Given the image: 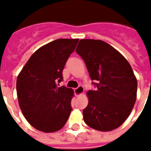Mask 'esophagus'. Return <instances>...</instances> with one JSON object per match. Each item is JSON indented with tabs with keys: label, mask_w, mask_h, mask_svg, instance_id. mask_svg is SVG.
I'll list each match as a JSON object with an SVG mask.
<instances>
[{
	"label": "esophagus",
	"mask_w": 151,
	"mask_h": 151,
	"mask_svg": "<svg viewBox=\"0 0 151 151\" xmlns=\"http://www.w3.org/2000/svg\"><path fill=\"white\" fill-rule=\"evenodd\" d=\"M83 91H84V88H83V87L81 85H80L78 86L77 88L74 89V93H75L76 96H80V95H81L82 93H83Z\"/></svg>",
	"instance_id": "esophagus-1"
}]
</instances>
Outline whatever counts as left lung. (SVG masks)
<instances>
[{"mask_svg": "<svg viewBox=\"0 0 151 151\" xmlns=\"http://www.w3.org/2000/svg\"><path fill=\"white\" fill-rule=\"evenodd\" d=\"M76 52L85 62L95 90L87 93L89 102L83 121L91 128L111 131L124 122L137 98V81L131 66L121 53L101 40L82 39Z\"/></svg>", "mask_w": 151, "mask_h": 151, "instance_id": "8db88e82", "label": "left lung"}]
</instances>
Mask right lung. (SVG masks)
<instances>
[{
  "label": "right lung",
  "mask_w": 151,
  "mask_h": 151,
  "mask_svg": "<svg viewBox=\"0 0 151 151\" xmlns=\"http://www.w3.org/2000/svg\"><path fill=\"white\" fill-rule=\"evenodd\" d=\"M79 39H58L31 55L17 79V94L23 114L37 130L58 131L71 112V88L58 87L63 70Z\"/></svg>",
  "instance_id": "obj_1"
}]
</instances>
